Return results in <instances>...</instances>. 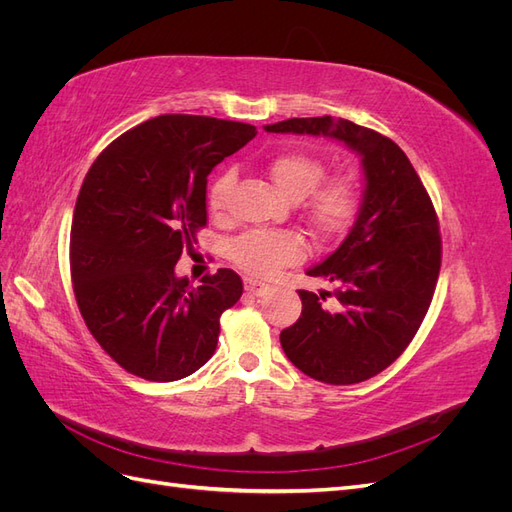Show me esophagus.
<instances>
[{"label": "esophagus", "mask_w": 512, "mask_h": 512, "mask_svg": "<svg viewBox=\"0 0 512 512\" xmlns=\"http://www.w3.org/2000/svg\"><path fill=\"white\" fill-rule=\"evenodd\" d=\"M243 286H245V290H247V292L254 294V297H262V294H267V292H269V284H265V282H258V280H252V277H245Z\"/></svg>", "instance_id": "esophagus-1"}]
</instances>
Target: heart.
<instances>
[{"label":"heart","instance_id":"1","mask_svg":"<svg viewBox=\"0 0 512 512\" xmlns=\"http://www.w3.org/2000/svg\"><path fill=\"white\" fill-rule=\"evenodd\" d=\"M267 173L282 196L301 200L307 224L320 239L342 235L361 205L359 183L352 175H327V166L307 151H284L267 164ZM235 175L224 173L211 183L209 209L224 215ZM303 239L294 232L252 230L230 243V258L252 275H271L284 265L301 260Z\"/></svg>","mask_w":512,"mask_h":512}]
</instances>
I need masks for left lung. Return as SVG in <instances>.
I'll return each mask as SVG.
<instances>
[{
    "mask_svg": "<svg viewBox=\"0 0 512 512\" xmlns=\"http://www.w3.org/2000/svg\"><path fill=\"white\" fill-rule=\"evenodd\" d=\"M265 130L329 136L361 156L365 192L356 222L342 245L307 271L335 290H299L303 312L280 342L290 363L314 380L374 378L408 348L433 299L442 262L436 209L406 153L374 130L329 115ZM327 296L331 306L321 303Z\"/></svg>",
    "mask_w": 512,
    "mask_h": 512,
    "instance_id": "8db88e82",
    "label": "left lung"
}]
</instances>
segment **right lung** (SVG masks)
I'll return each mask as SVG.
<instances>
[{
	"label": "right lung",
	"mask_w": 512,
	"mask_h": 512,
	"mask_svg": "<svg viewBox=\"0 0 512 512\" xmlns=\"http://www.w3.org/2000/svg\"><path fill=\"white\" fill-rule=\"evenodd\" d=\"M254 136L250 123L160 115L91 164L70 232L74 297L89 333L130 374L173 382L213 356L241 277L218 269L194 288L175 265L207 226L209 173Z\"/></svg>",
	"instance_id": "right-lung-1"
}]
</instances>
